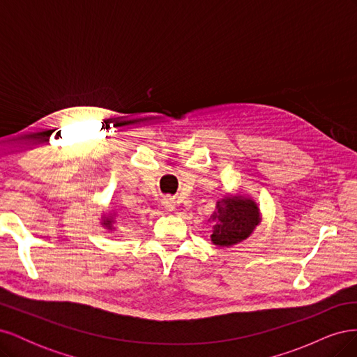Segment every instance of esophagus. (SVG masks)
Here are the masks:
<instances>
[{"instance_id": "esophagus-1", "label": "esophagus", "mask_w": 357, "mask_h": 357, "mask_svg": "<svg viewBox=\"0 0 357 357\" xmlns=\"http://www.w3.org/2000/svg\"><path fill=\"white\" fill-rule=\"evenodd\" d=\"M162 207H164V210L168 211V213L174 211L176 210V199L171 198V197L164 198V199H162Z\"/></svg>"}]
</instances>
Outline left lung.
<instances>
[{
	"instance_id": "left-lung-1",
	"label": "left lung",
	"mask_w": 357,
	"mask_h": 357,
	"mask_svg": "<svg viewBox=\"0 0 357 357\" xmlns=\"http://www.w3.org/2000/svg\"><path fill=\"white\" fill-rule=\"evenodd\" d=\"M208 222L213 223L211 243L218 247H231L253 234L262 222V213L252 197L241 192L228 193L215 202Z\"/></svg>"
}]
</instances>
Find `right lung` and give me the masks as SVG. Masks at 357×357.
Instances as JSON below:
<instances>
[{
	"label": "right lung",
	"mask_w": 357,
	"mask_h": 357,
	"mask_svg": "<svg viewBox=\"0 0 357 357\" xmlns=\"http://www.w3.org/2000/svg\"><path fill=\"white\" fill-rule=\"evenodd\" d=\"M116 219H117V211L112 210V211H104L101 213V219L100 223L104 229H107L109 232H116L117 231V225H116Z\"/></svg>",
	"instance_id": "1"
}]
</instances>
